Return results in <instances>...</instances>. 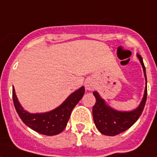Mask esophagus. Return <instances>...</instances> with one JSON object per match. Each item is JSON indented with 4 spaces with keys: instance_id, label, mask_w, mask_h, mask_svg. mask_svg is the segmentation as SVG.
<instances>
[{
    "instance_id": "1",
    "label": "esophagus",
    "mask_w": 157,
    "mask_h": 157,
    "mask_svg": "<svg viewBox=\"0 0 157 157\" xmlns=\"http://www.w3.org/2000/svg\"><path fill=\"white\" fill-rule=\"evenodd\" d=\"M94 87H95V86H94V83L92 81V80L89 79L86 81V89L87 90H93Z\"/></svg>"
}]
</instances>
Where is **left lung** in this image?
Listing matches in <instances>:
<instances>
[{
    "label": "left lung",
    "mask_w": 157,
    "mask_h": 157,
    "mask_svg": "<svg viewBox=\"0 0 157 157\" xmlns=\"http://www.w3.org/2000/svg\"><path fill=\"white\" fill-rule=\"evenodd\" d=\"M137 56L139 58L144 69V76L146 79V87L144 91V98L136 109L130 112H120L114 110L110 106L106 104L104 99L101 98L98 92L96 91L93 92L94 95L96 98V103L93 107L94 121L97 129L104 135L115 136L127 130L137 121V120L139 119L144 111L147 101V94L146 68L144 66L143 58L139 54H137Z\"/></svg>",
    "instance_id": "1"
}]
</instances>
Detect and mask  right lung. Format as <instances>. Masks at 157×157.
Masks as SVG:
<instances>
[{"label": "right lung", "instance_id": "add662e5", "mask_svg": "<svg viewBox=\"0 0 157 157\" xmlns=\"http://www.w3.org/2000/svg\"><path fill=\"white\" fill-rule=\"evenodd\" d=\"M13 101L17 113L26 125L39 134L52 136L60 134L67 126L71 111L85 94L82 86L68 96L59 107L45 113H29L23 109L13 88Z\"/></svg>", "mask_w": 157, "mask_h": 157}]
</instances>
